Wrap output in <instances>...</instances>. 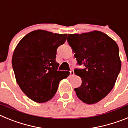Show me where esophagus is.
<instances>
[{"label":"esophagus","instance_id":"34e87169","mask_svg":"<svg viewBox=\"0 0 128 128\" xmlns=\"http://www.w3.org/2000/svg\"><path fill=\"white\" fill-rule=\"evenodd\" d=\"M70 76H73L74 75V72L73 70H71L70 71Z\"/></svg>","mask_w":128,"mask_h":128}]
</instances>
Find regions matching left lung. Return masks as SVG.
<instances>
[{
	"label": "left lung",
	"mask_w": 128,
	"mask_h": 128,
	"mask_svg": "<svg viewBox=\"0 0 128 128\" xmlns=\"http://www.w3.org/2000/svg\"><path fill=\"white\" fill-rule=\"evenodd\" d=\"M67 42L78 64L84 66L74 70L82 80L76 94L84 103H97L112 90L121 68L118 45L99 30L68 34Z\"/></svg>",
	"instance_id": "8db88e82"
}]
</instances>
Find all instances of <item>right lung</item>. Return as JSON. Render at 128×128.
I'll return each instance as SVG.
<instances>
[{"label": "right lung", "mask_w": 128, "mask_h": 128, "mask_svg": "<svg viewBox=\"0 0 128 128\" xmlns=\"http://www.w3.org/2000/svg\"><path fill=\"white\" fill-rule=\"evenodd\" d=\"M66 34L38 29L26 34L17 44L12 57L16 81L29 99L42 103L55 95L59 82L70 75L58 70L56 49L66 40Z\"/></svg>", "instance_id": "1"}]
</instances>
